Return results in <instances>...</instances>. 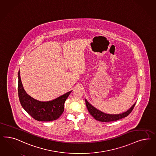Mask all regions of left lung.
Returning a JSON list of instances; mask_svg holds the SVG:
<instances>
[{
  "instance_id": "obj_1",
  "label": "left lung",
  "mask_w": 156,
  "mask_h": 156,
  "mask_svg": "<svg viewBox=\"0 0 156 156\" xmlns=\"http://www.w3.org/2000/svg\"><path fill=\"white\" fill-rule=\"evenodd\" d=\"M86 105L87 108V110L90 114L94 117V118L101 122H111V121H115L118 119H120L121 118H125L127 117L129 114L132 112L133 109L134 108L136 102L132 106L126 110V112H124L122 113L119 114H108L105 113L99 110L98 109L95 108L93 106H92L91 104L87 101V99H85Z\"/></svg>"
}]
</instances>
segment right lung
<instances>
[{
    "label": "right lung",
    "mask_w": 156,
    "mask_h": 156,
    "mask_svg": "<svg viewBox=\"0 0 156 156\" xmlns=\"http://www.w3.org/2000/svg\"><path fill=\"white\" fill-rule=\"evenodd\" d=\"M18 77V96L22 108L33 118L39 121H51L59 118L64 111V104L71 91L48 101L34 99L25 91L21 82L20 71Z\"/></svg>",
    "instance_id": "obj_1"
}]
</instances>
